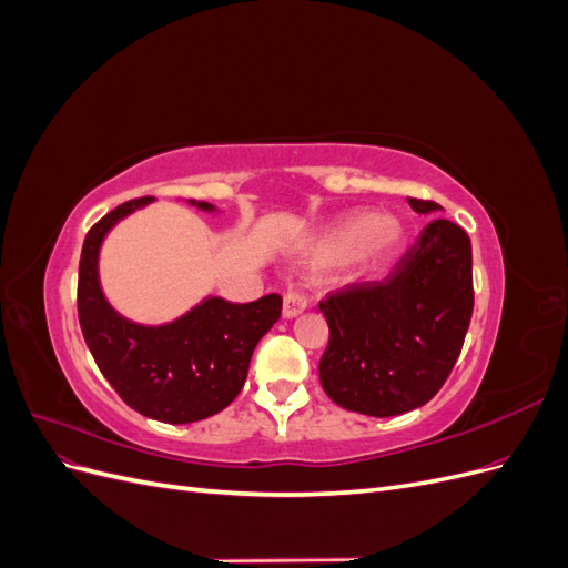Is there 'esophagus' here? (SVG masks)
<instances>
[{"mask_svg": "<svg viewBox=\"0 0 568 568\" xmlns=\"http://www.w3.org/2000/svg\"><path fill=\"white\" fill-rule=\"evenodd\" d=\"M305 307H307V301L303 296H298L296 291H286V294H284V307H282V313H284L286 320L298 317L305 311Z\"/></svg>", "mask_w": 568, "mask_h": 568, "instance_id": "esophagus-1", "label": "esophagus"}]
</instances>
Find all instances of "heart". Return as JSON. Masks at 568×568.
<instances>
[{"label":"heart","instance_id":"heart-1","mask_svg":"<svg viewBox=\"0 0 568 568\" xmlns=\"http://www.w3.org/2000/svg\"><path fill=\"white\" fill-rule=\"evenodd\" d=\"M407 227L398 215L355 211L341 217L313 246V257L322 263H348L353 257L363 263L386 261L405 246Z\"/></svg>","mask_w":568,"mask_h":568}]
</instances>
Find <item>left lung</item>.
I'll return each instance as SVG.
<instances>
[{
    "label": "left lung",
    "mask_w": 568,
    "mask_h": 568,
    "mask_svg": "<svg viewBox=\"0 0 568 568\" xmlns=\"http://www.w3.org/2000/svg\"><path fill=\"white\" fill-rule=\"evenodd\" d=\"M407 201L422 215L440 211L434 201ZM320 311L329 324L324 393L369 417L417 409L450 376L469 329L471 239L450 220H432L386 280L343 286Z\"/></svg>",
    "instance_id": "1"
}]
</instances>
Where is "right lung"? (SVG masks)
<instances>
[{
    "instance_id": "1",
    "label": "right lung",
    "mask_w": 568,
    "mask_h": 568,
    "mask_svg": "<svg viewBox=\"0 0 568 568\" xmlns=\"http://www.w3.org/2000/svg\"><path fill=\"white\" fill-rule=\"evenodd\" d=\"M153 199H134L101 217L84 236L78 274V317L97 367L140 415L189 424L217 415L244 388L251 355L282 315V296L230 303L205 296L165 324H140L120 315L99 282V251L106 234ZM199 211L213 203L189 199Z\"/></svg>"
}]
</instances>
